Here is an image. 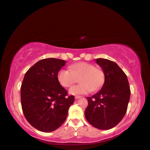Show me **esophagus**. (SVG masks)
<instances>
[{"label":"esophagus","mask_w":150,"mask_h":150,"mask_svg":"<svg viewBox=\"0 0 150 150\" xmlns=\"http://www.w3.org/2000/svg\"><path fill=\"white\" fill-rule=\"evenodd\" d=\"M81 96H75V99H79V98H81Z\"/></svg>","instance_id":"obj_1"}]
</instances>
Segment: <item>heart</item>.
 I'll list each match as a JSON object with an SVG mask.
<instances>
[{
    "label": "heart",
    "mask_w": 150,
    "mask_h": 150,
    "mask_svg": "<svg viewBox=\"0 0 150 150\" xmlns=\"http://www.w3.org/2000/svg\"><path fill=\"white\" fill-rule=\"evenodd\" d=\"M78 77H80V83L72 86L69 90V94L72 95L86 94L92 90H98L102 88L105 80V73L102 69L85 62L72 64L70 69H60L57 75L59 83L64 88L70 87Z\"/></svg>",
    "instance_id": "1"
}]
</instances>
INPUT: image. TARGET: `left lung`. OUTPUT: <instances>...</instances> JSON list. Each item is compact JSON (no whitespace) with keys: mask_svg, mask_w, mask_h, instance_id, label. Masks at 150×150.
Listing matches in <instances>:
<instances>
[{"mask_svg":"<svg viewBox=\"0 0 150 150\" xmlns=\"http://www.w3.org/2000/svg\"><path fill=\"white\" fill-rule=\"evenodd\" d=\"M96 61L104 71L105 80L100 91L87 97L85 116L94 127L109 130L116 126L126 114L130 86L127 76L116 63L104 58H97Z\"/></svg>","mask_w":150,"mask_h":150,"instance_id":"left-lung-1","label":"left lung"}]
</instances>
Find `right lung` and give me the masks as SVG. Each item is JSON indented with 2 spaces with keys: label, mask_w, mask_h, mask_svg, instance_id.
Listing matches in <instances>:
<instances>
[{
  "label": "right lung",
  "mask_w": 150,
  "mask_h": 150,
  "mask_svg": "<svg viewBox=\"0 0 150 150\" xmlns=\"http://www.w3.org/2000/svg\"><path fill=\"white\" fill-rule=\"evenodd\" d=\"M66 61L46 58L28 70L21 86L23 113L30 124L40 131L50 132L64 123L74 96L59 83L57 75Z\"/></svg>",
  "instance_id": "add662e5"
}]
</instances>
